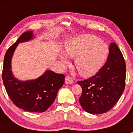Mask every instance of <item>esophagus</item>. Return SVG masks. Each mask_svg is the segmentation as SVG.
<instances>
[{
    "instance_id": "obj_1",
    "label": "esophagus",
    "mask_w": 133,
    "mask_h": 133,
    "mask_svg": "<svg viewBox=\"0 0 133 133\" xmlns=\"http://www.w3.org/2000/svg\"><path fill=\"white\" fill-rule=\"evenodd\" d=\"M65 83L66 84H72L74 83L73 80L72 79V78L70 77V76H66L65 79Z\"/></svg>"
}]
</instances>
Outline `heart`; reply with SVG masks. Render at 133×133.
I'll return each instance as SVG.
<instances>
[{"mask_svg":"<svg viewBox=\"0 0 133 133\" xmlns=\"http://www.w3.org/2000/svg\"><path fill=\"white\" fill-rule=\"evenodd\" d=\"M108 46L104 42L91 34H83L69 39L65 44L67 56L75 58L74 63L78 72L83 77H90L103 66L108 54ZM63 63H68L64 56Z\"/></svg>","mask_w":133,"mask_h":133,"instance_id":"obj_1","label":"heart"}]
</instances>
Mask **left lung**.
I'll return each mask as SVG.
<instances>
[{
  "mask_svg": "<svg viewBox=\"0 0 133 133\" xmlns=\"http://www.w3.org/2000/svg\"><path fill=\"white\" fill-rule=\"evenodd\" d=\"M126 65L120 49L111 43L107 62L95 75L78 81L82 89L79 102L85 111L92 114L105 113L121 97L125 87Z\"/></svg>",
  "mask_w": 133,
  "mask_h": 133,
  "instance_id": "1",
  "label": "left lung"
}]
</instances>
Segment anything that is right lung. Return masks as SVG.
I'll return each instance as SVG.
<instances>
[{
	"mask_svg": "<svg viewBox=\"0 0 133 133\" xmlns=\"http://www.w3.org/2000/svg\"><path fill=\"white\" fill-rule=\"evenodd\" d=\"M33 37L32 31L23 32L8 48L3 61L2 79L9 97L16 107L26 111L42 112L54 102L65 82V76L46 70L41 77L31 81H21L14 77L11 66L14 51L19 43Z\"/></svg>",
	"mask_w": 133,
	"mask_h": 133,
	"instance_id": "obj_1",
	"label": "right lung"
}]
</instances>
